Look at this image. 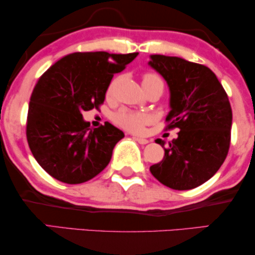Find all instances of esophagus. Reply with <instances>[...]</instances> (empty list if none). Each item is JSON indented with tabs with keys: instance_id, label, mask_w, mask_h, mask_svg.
Returning <instances> with one entry per match:
<instances>
[{
	"instance_id": "34e87169",
	"label": "esophagus",
	"mask_w": 255,
	"mask_h": 255,
	"mask_svg": "<svg viewBox=\"0 0 255 255\" xmlns=\"http://www.w3.org/2000/svg\"><path fill=\"white\" fill-rule=\"evenodd\" d=\"M133 138H134V140H137L140 145L148 144V140L146 138H142V137H133Z\"/></svg>"
}]
</instances>
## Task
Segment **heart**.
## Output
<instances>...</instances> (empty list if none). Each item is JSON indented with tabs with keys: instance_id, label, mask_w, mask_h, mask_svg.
Wrapping results in <instances>:
<instances>
[{
	"instance_id": "heart-1",
	"label": "heart",
	"mask_w": 255,
	"mask_h": 255,
	"mask_svg": "<svg viewBox=\"0 0 255 255\" xmlns=\"http://www.w3.org/2000/svg\"><path fill=\"white\" fill-rule=\"evenodd\" d=\"M152 83H162V80L159 75L152 74V73H147V74L142 76V87L152 85ZM115 86H116V80H114L110 83L109 88H108V95H110L113 93ZM114 120L116 122V124L120 125L121 128H124L132 132H140L142 128H144V125L149 122V116L145 113H137V111L122 109L115 115Z\"/></svg>"
}]
</instances>
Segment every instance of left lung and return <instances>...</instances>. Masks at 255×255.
Instances as JSON below:
<instances>
[{
  "label": "left lung",
  "mask_w": 255,
  "mask_h": 255,
  "mask_svg": "<svg viewBox=\"0 0 255 255\" xmlns=\"http://www.w3.org/2000/svg\"><path fill=\"white\" fill-rule=\"evenodd\" d=\"M148 66L168 86V128H180L168 144L156 139L165 156L149 170L172 189H193L211 179L228 155L232 125L229 97L207 66L161 54L149 55Z\"/></svg>",
  "instance_id": "left-lung-1"
}]
</instances>
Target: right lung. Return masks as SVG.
<instances>
[{
	"instance_id": "1",
	"label": "right lung",
	"mask_w": 255,
	"mask_h": 255,
	"mask_svg": "<svg viewBox=\"0 0 255 255\" xmlns=\"http://www.w3.org/2000/svg\"><path fill=\"white\" fill-rule=\"evenodd\" d=\"M138 53L76 52L65 55L38 80L27 111L26 138L34 159L61 182H86L110 162L123 131L106 122L90 128L83 111L99 108L115 73Z\"/></svg>"
}]
</instances>
